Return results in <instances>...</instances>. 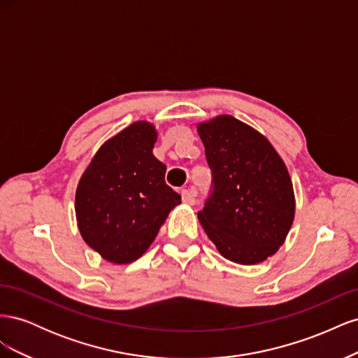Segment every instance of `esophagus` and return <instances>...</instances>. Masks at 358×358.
Wrapping results in <instances>:
<instances>
[{"label":"esophagus","instance_id":"obj_1","mask_svg":"<svg viewBox=\"0 0 358 358\" xmlns=\"http://www.w3.org/2000/svg\"><path fill=\"white\" fill-rule=\"evenodd\" d=\"M180 196H182V201L185 204L192 206L194 203H196V197H194V194L189 189H183Z\"/></svg>","mask_w":358,"mask_h":358}]
</instances>
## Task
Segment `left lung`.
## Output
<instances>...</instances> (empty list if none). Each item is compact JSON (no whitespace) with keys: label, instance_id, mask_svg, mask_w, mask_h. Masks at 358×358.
Returning <instances> with one entry per match:
<instances>
[{"label":"left lung","instance_id":"obj_1","mask_svg":"<svg viewBox=\"0 0 358 358\" xmlns=\"http://www.w3.org/2000/svg\"><path fill=\"white\" fill-rule=\"evenodd\" d=\"M212 170V192L199 221L220 254L237 264L273 255L294 221L285 162L257 129L230 115L197 125Z\"/></svg>","mask_w":358,"mask_h":358}]
</instances>
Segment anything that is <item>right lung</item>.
<instances>
[{
	"label": "right lung",
	"instance_id": "right-lung-1",
	"mask_svg": "<svg viewBox=\"0 0 358 358\" xmlns=\"http://www.w3.org/2000/svg\"><path fill=\"white\" fill-rule=\"evenodd\" d=\"M157 129L137 121L96 150L76 189L83 241L106 262L128 264L155 241L180 196L166 183V166L152 149Z\"/></svg>",
	"mask_w": 358,
	"mask_h": 358
}]
</instances>
